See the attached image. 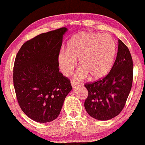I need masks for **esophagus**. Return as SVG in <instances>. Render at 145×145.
Instances as JSON below:
<instances>
[{"mask_svg": "<svg viewBox=\"0 0 145 145\" xmlns=\"http://www.w3.org/2000/svg\"><path fill=\"white\" fill-rule=\"evenodd\" d=\"M79 84L78 82H74V81H71V85H72V86L73 88H75L77 87V85Z\"/></svg>", "mask_w": 145, "mask_h": 145, "instance_id": "34e87169", "label": "esophagus"}]
</instances>
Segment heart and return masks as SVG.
Listing matches in <instances>:
<instances>
[{"instance_id": "b5f03b06", "label": "heart", "mask_w": 145, "mask_h": 145, "mask_svg": "<svg viewBox=\"0 0 145 145\" xmlns=\"http://www.w3.org/2000/svg\"><path fill=\"white\" fill-rule=\"evenodd\" d=\"M117 52V43L112 35L82 32L68 40L66 51L59 52L57 61L63 74L70 76L79 59L81 68L76 78L81 80L89 76L91 80H98L110 72Z\"/></svg>"}]
</instances>
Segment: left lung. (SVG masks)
<instances>
[{"label": "left lung", "mask_w": 145, "mask_h": 145, "mask_svg": "<svg viewBox=\"0 0 145 145\" xmlns=\"http://www.w3.org/2000/svg\"><path fill=\"white\" fill-rule=\"evenodd\" d=\"M110 72L101 80L84 85L88 97L84 107L91 117L107 121L117 116L125 106L133 83V63L129 50L121 40Z\"/></svg>", "instance_id": "1"}]
</instances>
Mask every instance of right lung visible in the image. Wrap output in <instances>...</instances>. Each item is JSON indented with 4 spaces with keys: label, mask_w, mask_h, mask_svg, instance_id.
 I'll return each instance as SVG.
<instances>
[{
    "label": "right lung",
    "mask_w": 145,
    "mask_h": 145,
    "mask_svg": "<svg viewBox=\"0 0 145 145\" xmlns=\"http://www.w3.org/2000/svg\"><path fill=\"white\" fill-rule=\"evenodd\" d=\"M67 31L63 27L40 34L26 41L16 56L13 82L18 103L30 119L39 123L59 115L72 89L71 81L59 72L57 61Z\"/></svg>",
    "instance_id": "right-lung-1"
}]
</instances>
